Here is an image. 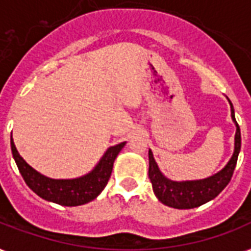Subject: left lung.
Returning <instances> with one entry per match:
<instances>
[{"instance_id": "8db88e82", "label": "left lung", "mask_w": 251, "mask_h": 251, "mask_svg": "<svg viewBox=\"0 0 251 251\" xmlns=\"http://www.w3.org/2000/svg\"><path fill=\"white\" fill-rule=\"evenodd\" d=\"M230 102V101H229ZM230 112L232 118L236 122L237 130L234 137V152L229 163L226 168L211 176L208 178L199 179V181H185V182H176L165 178L159 171L157 164L152 156V152L149 151V177L152 183V189L155 195L161 203L165 206L173 207V208H194V207L202 206L203 203L208 202L215 197L220 194V191L229 183L232 176H233L234 168L237 164V157L241 150V131L236 118H234V109L230 102Z\"/></svg>"}]
</instances>
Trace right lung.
Masks as SVG:
<instances>
[{"instance_id":"right-lung-1","label":"right lung","mask_w":251,"mask_h":251,"mask_svg":"<svg viewBox=\"0 0 251 251\" xmlns=\"http://www.w3.org/2000/svg\"><path fill=\"white\" fill-rule=\"evenodd\" d=\"M10 145L18 169L27 186L33 193H36L39 197L49 202L73 207L91 202L101 193L110 178L114 159L125 146V142L109 147L94 171L83 177L74 179H52L40 175L32 167H29L18 153L13 138L10 139Z\"/></svg>"}]
</instances>
